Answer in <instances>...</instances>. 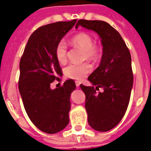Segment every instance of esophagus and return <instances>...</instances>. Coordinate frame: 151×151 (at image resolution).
Wrapping results in <instances>:
<instances>
[{
  "instance_id": "34e87169",
  "label": "esophagus",
  "mask_w": 151,
  "mask_h": 151,
  "mask_svg": "<svg viewBox=\"0 0 151 151\" xmlns=\"http://www.w3.org/2000/svg\"><path fill=\"white\" fill-rule=\"evenodd\" d=\"M75 83H76V86H77V87H79V86H80V82L76 81Z\"/></svg>"
}]
</instances>
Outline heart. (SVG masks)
<instances>
[{
  "label": "heart",
  "instance_id": "b5f03b06",
  "mask_svg": "<svg viewBox=\"0 0 151 151\" xmlns=\"http://www.w3.org/2000/svg\"><path fill=\"white\" fill-rule=\"evenodd\" d=\"M71 43L73 46L78 47L84 51L83 58L89 60H96L100 56V48L93 44V37L87 33H79L71 39ZM55 58L58 63L65 64L68 58V48L64 40H60L57 44L55 50ZM91 70V67L88 64H70L64 70V75L68 78L82 81L87 73Z\"/></svg>",
  "mask_w": 151,
  "mask_h": 151
}]
</instances>
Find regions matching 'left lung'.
<instances>
[{
  "label": "left lung",
  "instance_id": "1",
  "mask_svg": "<svg viewBox=\"0 0 151 151\" xmlns=\"http://www.w3.org/2000/svg\"><path fill=\"white\" fill-rule=\"evenodd\" d=\"M79 26L99 35L103 54L98 68L88 77L92 86L81 84L85 93L88 124L95 130L105 132L118 124L130 101L134 76L131 56L122 37L108 23L79 20ZM103 88V92H97Z\"/></svg>",
  "mask_w": 151,
  "mask_h": 151
}]
</instances>
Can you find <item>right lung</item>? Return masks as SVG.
Here are the masks:
<instances>
[{
    "mask_svg": "<svg viewBox=\"0 0 151 151\" xmlns=\"http://www.w3.org/2000/svg\"><path fill=\"white\" fill-rule=\"evenodd\" d=\"M76 21H59L37 29L20 61L18 87L24 107L33 124L47 134H56L69 124L70 97L75 83L69 79L54 90L50 83L62 77L55 47Z\"/></svg>",
    "mask_w": 151,
    "mask_h": 151,
    "instance_id": "add662e5",
    "label": "right lung"
}]
</instances>
